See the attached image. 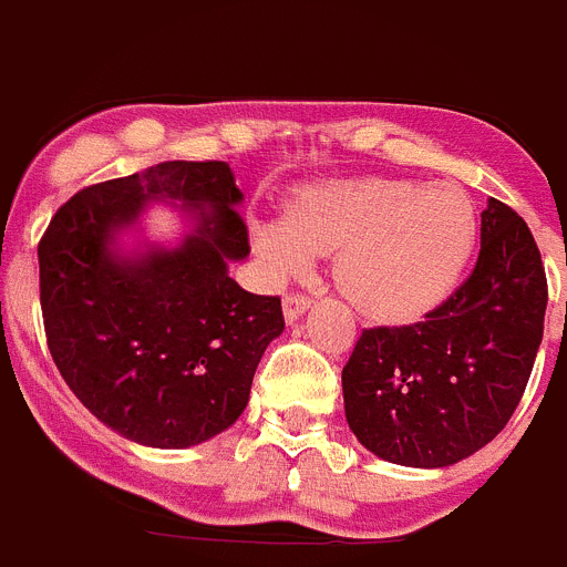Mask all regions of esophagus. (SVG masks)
Wrapping results in <instances>:
<instances>
[{
    "label": "esophagus",
    "mask_w": 567,
    "mask_h": 567,
    "mask_svg": "<svg viewBox=\"0 0 567 567\" xmlns=\"http://www.w3.org/2000/svg\"><path fill=\"white\" fill-rule=\"evenodd\" d=\"M309 303H312V300H309L307 295H298V292L284 295V318H287L289 323H292V320H298L300 315L307 312Z\"/></svg>",
    "instance_id": "1"
}]
</instances>
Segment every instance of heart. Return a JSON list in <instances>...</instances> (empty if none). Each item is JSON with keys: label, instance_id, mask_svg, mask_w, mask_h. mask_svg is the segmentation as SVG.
Listing matches in <instances>:
<instances>
[{"label": "heart", "instance_id": "heart-1", "mask_svg": "<svg viewBox=\"0 0 567 567\" xmlns=\"http://www.w3.org/2000/svg\"><path fill=\"white\" fill-rule=\"evenodd\" d=\"M252 247L272 275L303 272L334 252V287L385 323L432 312L468 264L477 213L460 189L409 178H340L295 195L289 213L249 221Z\"/></svg>", "mask_w": 567, "mask_h": 567}]
</instances>
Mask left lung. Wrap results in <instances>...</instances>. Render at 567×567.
<instances>
[{
  "label": "left lung",
  "mask_w": 567,
  "mask_h": 567,
  "mask_svg": "<svg viewBox=\"0 0 567 567\" xmlns=\"http://www.w3.org/2000/svg\"><path fill=\"white\" fill-rule=\"evenodd\" d=\"M477 267L409 327L363 329L343 365L346 420L380 460L443 468L497 437L543 343L548 280L528 224L488 198Z\"/></svg>",
  "instance_id": "left-lung-1"
}]
</instances>
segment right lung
<instances>
[{"label":"right lung","mask_w":567,"mask_h":567,"mask_svg":"<svg viewBox=\"0 0 567 567\" xmlns=\"http://www.w3.org/2000/svg\"><path fill=\"white\" fill-rule=\"evenodd\" d=\"M155 197L196 218L175 250L127 259L118 228ZM227 162H164L79 189L39 240V300L53 363L70 392L133 443L187 449L247 409L255 369L284 332L278 295L227 272L249 255Z\"/></svg>","instance_id":"1"}]
</instances>
